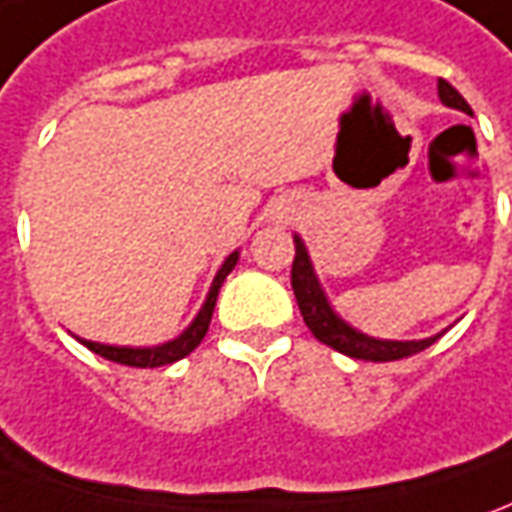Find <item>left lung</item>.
<instances>
[{"instance_id":"obj_1","label":"left lung","mask_w":512,"mask_h":512,"mask_svg":"<svg viewBox=\"0 0 512 512\" xmlns=\"http://www.w3.org/2000/svg\"><path fill=\"white\" fill-rule=\"evenodd\" d=\"M437 95L451 109H460L465 114H471V106L465 103V97L451 83L443 81V78L437 81ZM294 246H297V252H294V263H291V288H294V297H297V305H300V314L305 319V325H308V330L322 344H328V347H333V350H339V353L350 358L398 361V358L415 356V353L426 350L429 344L440 339V336H431V339H420V342H384V339L364 336V333H358L350 325H344L342 319L333 314L325 291L316 283L314 266L308 260L305 243L300 238H294Z\"/></svg>"}]
</instances>
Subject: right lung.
<instances>
[{"mask_svg":"<svg viewBox=\"0 0 512 512\" xmlns=\"http://www.w3.org/2000/svg\"><path fill=\"white\" fill-rule=\"evenodd\" d=\"M235 263H238V252H232V255L224 260V266L218 269L215 274V280H212L210 294H207V302H204V308L198 311V316L193 319V325L184 330L179 339H173V342L162 344V347H111V344H97V342H81L97 353V356L109 358V361H117V364H125V367H165V364H173V361H179V358L190 356L193 350H196L201 339L207 336V330H210V319L212 311H215V300H218V291H221V283L227 280V274L235 269Z\"/></svg>","mask_w":512,"mask_h":512,"instance_id":"right-lung-1","label":"right lung"}]
</instances>
